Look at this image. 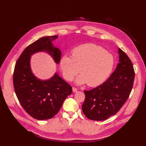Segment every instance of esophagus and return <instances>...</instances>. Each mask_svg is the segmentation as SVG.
I'll use <instances>...</instances> for the list:
<instances>
[{
    "label": "esophagus",
    "instance_id": "esophagus-1",
    "mask_svg": "<svg viewBox=\"0 0 146 146\" xmlns=\"http://www.w3.org/2000/svg\"><path fill=\"white\" fill-rule=\"evenodd\" d=\"M72 90H73V92H74V93H76V92H78V90H77L76 88H75V87H73L72 88Z\"/></svg>",
    "mask_w": 146,
    "mask_h": 146
}]
</instances>
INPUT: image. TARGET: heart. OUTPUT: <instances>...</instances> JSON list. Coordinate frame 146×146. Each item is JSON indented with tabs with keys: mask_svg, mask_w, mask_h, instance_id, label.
I'll return each instance as SVG.
<instances>
[{
	"mask_svg": "<svg viewBox=\"0 0 146 146\" xmlns=\"http://www.w3.org/2000/svg\"><path fill=\"white\" fill-rule=\"evenodd\" d=\"M112 55L100 46L86 44L75 48L71 57L65 54L60 61V69L67 81H72L80 72L75 82L78 85L87 83L90 86L101 85L107 80L113 70Z\"/></svg>",
	"mask_w": 146,
	"mask_h": 146,
	"instance_id": "obj_1",
	"label": "heart"
}]
</instances>
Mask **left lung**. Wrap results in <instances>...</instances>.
Instances as JSON below:
<instances>
[{"label":"left lung","instance_id":"8db88e82","mask_svg":"<svg viewBox=\"0 0 146 146\" xmlns=\"http://www.w3.org/2000/svg\"><path fill=\"white\" fill-rule=\"evenodd\" d=\"M119 63L103 84L84 91L85 99L82 110L88 119L101 121L117 113L127 100L132 90L135 72L132 62L119 48Z\"/></svg>","mask_w":146,"mask_h":146}]
</instances>
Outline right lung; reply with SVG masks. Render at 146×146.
<instances>
[{
  "label": "right lung",
  "instance_id": "right-lung-1",
  "mask_svg": "<svg viewBox=\"0 0 146 146\" xmlns=\"http://www.w3.org/2000/svg\"><path fill=\"white\" fill-rule=\"evenodd\" d=\"M58 36H45L27 46L15 64L13 83L21 106L34 119H51L61 108L63 102L72 94V87L56 73L50 79L42 80L32 72L30 61L33 54L47 52L56 64L60 63L61 52L52 41Z\"/></svg>",
  "mask_w": 146,
  "mask_h": 146
}]
</instances>
